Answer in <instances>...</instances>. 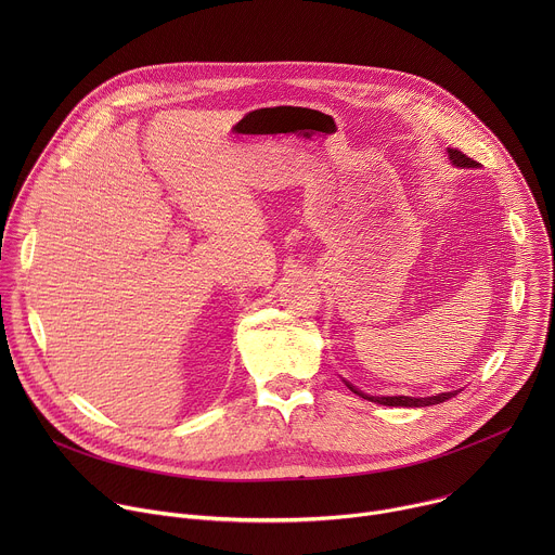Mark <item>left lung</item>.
Instances as JSON below:
<instances>
[{"mask_svg":"<svg viewBox=\"0 0 555 555\" xmlns=\"http://www.w3.org/2000/svg\"><path fill=\"white\" fill-rule=\"evenodd\" d=\"M448 153H450V160L456 165V167H477L479 163L477 160H472V157H467L463 151H459V149H448ZM353 392H358L360 398H364V400H369V402H375V404H382V406H409V409H420V406H433V404H441V402H446V400H450V398H454V390L452 392H439V395H433V398H406V395H392V398H371V395H364V392H360V390H356L351 384H347Z\"/></svg>","mask_w":555,"mask_h":555,"instance_id":"8db88e82","label":"left lung"}]
</instances>
